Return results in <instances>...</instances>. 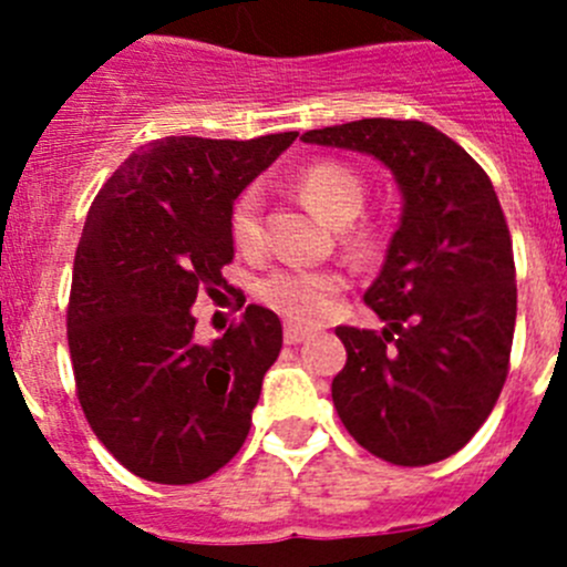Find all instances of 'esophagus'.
<instances>
[{
    "label": "esophagus",
    "mask_w": 567,
    "mask_h": 567,
    "mask_svg": "<svg viewBox=\"0 0 567 567\" xmlns=\"http://www.w3.org/2000/svg\"><path fill=\"white\" fill-rule=\"evenodd\" d=\"M307 337H310V329H301V326H296V323L285 326V342H290V346H296V342H305Z\"/></svg>",
    "instance_id": "1"
}]
</instances>
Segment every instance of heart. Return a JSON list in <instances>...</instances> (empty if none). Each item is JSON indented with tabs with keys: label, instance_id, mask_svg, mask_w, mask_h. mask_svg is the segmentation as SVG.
<instances>
[{
	"label": "heart",
	"instance_id": "heart-1",
	"mask_svg": "<svg viewBox=\"0 0 567 567\" xmlns=\"http://www.w3.org/2000/svg\"><path fill=\"white\" fill-rule=\"evenodd\" d=\"M301 199L329 225H348L364 208V183L351 167L337 162L312 164L296 181ZM233 238L241 249H255L262 238L260 192L247 188L230 214ZM346 247L357 257L373 255L379 236L370 227L346 233ZM342 274L331 268H279L260 282V299L293 323H318L342 290Z\"/></svg>",
	"mask_w": 567,
	"mask_h": 567
}]
</instances>
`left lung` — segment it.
Returning a JSON list of instances; mask_svg holds the SVG:
<instances>
[{
  "label": "left lung",
  "instance_id": "1",
  "mask_svg": "<svg viewBox=\"0 0 567 567\" xmlns=\"http://www.w3.org/2000/svg\"><path fill=\"white\" fill-rule=\"evenodd\" d=\"M307 145L373 156L403 197L364 301L381 331L337 326L348 362L331 381L346 431L398 466L458 453L499 398L516 329V266L488 175L420 120L364 117L307 131Z\"/></svg>",
  "mask_w": 567,
  "mask_h": 567
}]
</instances>
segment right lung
Listing matches in <instances>:
<instances>
[{
    "label": "right lung",
    "instance_id": "obj_1",
    "mask_svg": "<svg viewBox=\"0 0 567 567\" xmlns=\"http://www.w3.org/2000/svg\"><path fill=\"white\" fill-rule=\"evenodd\" d=\"M296 136H164L131 153L90 205L68 348L90 427L136 477L199 483L247 439L282 323L249 305L241 323L199 346L192 305L227 285L233 203Z\"/></svg>",
    "mask_w": 567,
    "mask_h": 567
}]
</instances>
